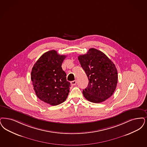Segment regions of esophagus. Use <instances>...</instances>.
Here are the masks:
<instances>
[{
    "label": "esophagus",
    "instance_id": "obj_1",
    "mask_svg": "<svg viewBox=\"0 0 147 147\" xmlns=\"http://www.w3.org/2000/svg\"><path fill=\"white\" fill-rule=\"evenodd\" d=\"M71 83L72 85H76V80H73V81L71 82Z\"/></svg>",
    "mask_w": 147,
    "mask_h": 147
}]
</instances>
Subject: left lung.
<instances>
[{"label":"left lung","instance_id":"1","mask_svg":"<svg viewBox=\"0 0 147 147\" xmlns=\"http://www.w3.org/2000/svg\"><path fill=\"white\" fill-rule=\"evenodd\" d=\"M81 66L88 78V87L82 90L84 97L99 103L112 96L117 83V68L106 55L94 48L78 56Z\"/></svg>","mask_w":147,"mask_h":147}]
</instances>
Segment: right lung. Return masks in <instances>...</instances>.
I'll list each match as a JSON object with an SVG mask.
<instances>
[{
    "instance_id": "1",
    "label": "right lung",
    "mask_w": 147,
    "mask_h": 147,
    "mask_svg": "<svg viewBox=\"0 0 147 147\" xmlns=\"http://www.w3.org/2000/svg\"><path fill=\"white\" fill-rule=\"evenodd\" d=\"M66 57L54 50L44 53L33 65L31 80L37 97L51 106L65 102L71 83L67 81L62 64Z\"/></svg>"
}]
</instances>
